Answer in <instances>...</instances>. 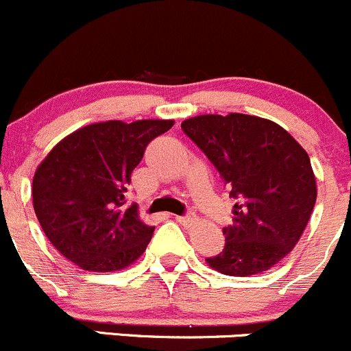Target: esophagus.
I'll use <instances>...</instances> for the list:
<instances>
[{"label":"esophagus","mask_w":351,"mask_h":351,"mask_svg":"<svg viewBox=\"0 0 351 351\" xmlns=\"http://www.w3.org/2000/svg\"><path fill=\"white\" fill-rule=\"evenodd\" d=\"M176 221H179L180 225H186V227H189V225H193L194 221H196V217L191 213H186V215H176Z\"/></svg>","instance_id":"obj_1"}]
</instances>
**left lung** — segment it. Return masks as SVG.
<instances>
[{
    "label": "left lung",
    "instance_id": "1",
    "mask_svg": "<svg viewBox=\"0 0 351 351\" xmlns=\"http://www.w3.org/2000/svg\"><path fill=\"white\" fill-rule=\"evenodd\" d=\"M180 128L237 199L223 251L206 263L228 276L268 271L295 247L314 210L307 152L282 126L247 114L191 117Z\"/></svg>",
    "mask_w": 351,
    "mask_h": 351
}]
</instances>
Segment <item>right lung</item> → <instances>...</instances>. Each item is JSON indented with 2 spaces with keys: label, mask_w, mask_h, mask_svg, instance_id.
<instances>
[{
  "label": "right lung",
  "mask_w": 351,
  "mask_h": 351,
  "mask_svg": "<svg viewBox=\"0 0 351 351\" xmlns=\"http://www.w3.org/2000/svg\"><path fill=\"white\" fill-rule=\"evenodd\" d=\"M174 121L90 124L66 136L37 169L34 210L51 244L86 271H117L136 261L155 227L124 193L148 143Z\"/></svg>",
  "instance_id": "1"
}]
</instances>
